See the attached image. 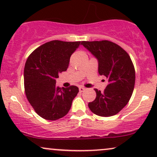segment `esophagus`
<instances>
[{"mask_svg": "<svg viewBox=\"0 0 157 157\" xmlns=\"http://www.w3.org/2000/svg\"><path fill=\"white\" fill-rule=\"evenodd\" d=\"M85 90H86V88L82 87V86H80V87H79V92H83Z\"/></svg>", "mask_w": 157, "mask_h": 157, "instance_id": "1", "label": "esophagus"}]
</instances>
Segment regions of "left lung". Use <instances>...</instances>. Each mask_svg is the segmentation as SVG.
<instances>
[{"mask_svg": "<svg viewBox=\"0 0 157 157\" xmlns=\"http://www.w3.org/2000/svg\"><path fill=\"white\" fill-rule=\"evenodd\" d=\"M82 44L97 58L98 73L108 81L102 92L94 90L96 98L89 102V108L100 117L116 115L128 103L134 90L135 71L130 57L121 46L109 40Z\"/></svg>", "mask_w": 157, "mask_h": 157, "instance_id": "obj_1", "label": "left lung"}]
</instances>
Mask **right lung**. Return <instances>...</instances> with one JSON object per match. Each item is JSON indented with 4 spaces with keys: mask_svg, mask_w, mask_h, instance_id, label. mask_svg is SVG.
<instances>
[{
    "mask_svg": "<svg viewBox=\"0 0 157 157\" xmlns=\"http://www.w3.org/2000/svg\"><path fill=\"white\" fill-rule=\"evenodd\" d=\"M81 41L52 40L43 44L29 56L24 69L26 97L35 111L46 120L65 117L71 109L78 88L56 86L59 74L67 71L70 58Z\"/></svg>",
    "mask_w": 157,
    "mask_h": 157,
    "instance_id": "add662e5",
    "label": "right lung"
}]
</instances>
